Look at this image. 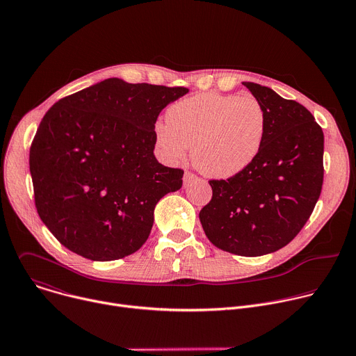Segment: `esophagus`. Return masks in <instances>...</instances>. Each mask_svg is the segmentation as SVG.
<instances>
[{
	"instance_id": "esophagus-1",
	"label": "esophagus",
	"mask_w": 356,
	"mask_h": 356,
	"mask_svg": "<svg viewBox=\"0 0 356 356\" xmlns=\"http://www.w3.org/2000/svg\"><path fill=\"white\" fill-rule=\"evenodd\" d=\"M194 180H197V176L193 175L191 172H186V173H184V177H183V186L187 187V186H188L190 183H193Z\"/></svg>"
}]
</instances>
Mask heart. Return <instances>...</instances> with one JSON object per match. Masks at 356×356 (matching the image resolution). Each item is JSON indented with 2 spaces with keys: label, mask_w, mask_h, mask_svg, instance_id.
I'll return each mask as SVG.
<instances>
[{
  "label": "heart",
  "mask_w": 356,
  "mask_h": 356,
  "mask_svg": "<svg viewBox=\"0 0 356 356\" xmlns=\"http://www.w3.org/2000/svg\"><path fill=\"white\" fill-rule=\"evenodd\" d=\"M265 134L266 114L255 97L220 92L177 101L168 111V122L155 124L168 161H183L193 147L195 168L217 179L232 177L255 161Z\"/></svg>",
  "instance_id": "obj_1"
}]
</instances>
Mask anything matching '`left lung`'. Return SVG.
<instances>
[{
  "label": "left lung",
  "instance_id": "8db88e82",
  "mask_svg": "<svg viewBox=\"0 0 356 356\" xmlns=\"http://www.w3.org/2000/svg\"><path fill=\"white\" fill-rule=\"evenodd\" d=\"M243 86L266 114L261 152L241 173L210 180L213 197L198 217L217 248L261 257L286 246L310 218L324 179V134L297 101L257 83Z\"/></svg>",
  "mask_w": 356,
  "mask_h": 356
}]
</instances>
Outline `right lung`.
Instances as JSON below:
<instances>
[{"label": "right lung", "instance_id": "add662e5", "mask_svg": "<svg viewBox=\"0 0 356 356\" xmlns=\"http://www.w3.org/2000/svg\"><path fill=\"white\" fill-rule=\"evenodd\" d=\"M186 87L107 79L67 95L42 118L29 150L38 214L77 255L107 262L136 252L158 201L183 170L154 155L161 111Z\"/></svg>", "mask_w": 356, "mask_h": 356}]
</instances>
